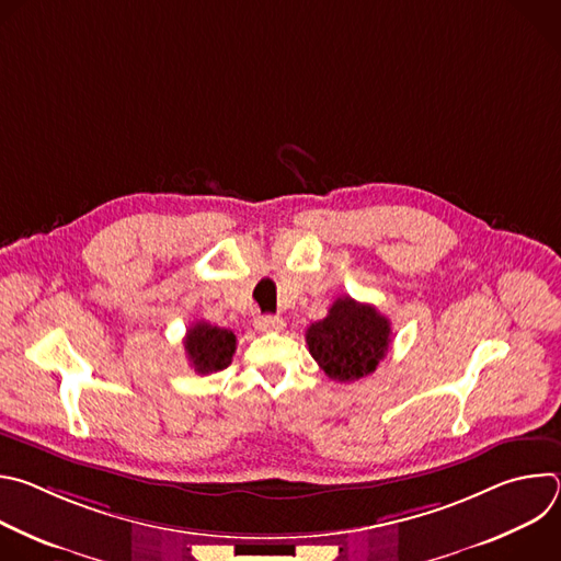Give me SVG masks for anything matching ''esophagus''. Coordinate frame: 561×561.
I'll use <instances>...</instances> for the list:
<instances>
[{"label": "esophagus", "instance_id": "obj_1", "mask_svg": "<svg viewBox=\"0 0 561 561\" xmlns=\"http://www.w3.org/2000/svg\"><path fill=\"white\" fill-rule=\"evenodd\" d=\"M255 329L260 333H273V331H282L284 329V319L279 314H260L255 319Z\"/></svg>", "mask_w": 561, "mask_h": 561}]
</instances>
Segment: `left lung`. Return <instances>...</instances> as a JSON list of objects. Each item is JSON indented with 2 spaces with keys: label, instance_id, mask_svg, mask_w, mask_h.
Returning a JSON list of instances; mask_svg holds the SVG:
<instances>
[{
  "label": "left lung",
  "instance_id": "obj_1",
  "mask_svg": "<svg viewBox=\"0 0 561 561\" xmlns=\"http://www.w3.org/2000/svg\"><path fill=\"white\" fill-rule=\"evenodd\" d=\"M306 344L312 359L335 381H355L370 375L386 357L390 322L370 304L340 297L329 314L310 324Z\"/></svg>",
  "mask_w": 561,
  "mask_h": 561
}]
</instances>
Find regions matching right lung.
Listing matches in <instances>:
<instances>
[{"label":"right lung","mask_w":561,"mask_h":561,"mask_svg":"<svg viewBox=\"0 0 561 561\" xmlns=\"http://www.w3.org/2000/svg\"><path fill=\"white\" fill-rule=\"evenodd\" d=\"M184 348L195 373H217L230 364L237 348V337L232 331L213 327L208 322H197L188 329Z\"/></svg>","instance_id":"right-lung-1"}]
</instances>
